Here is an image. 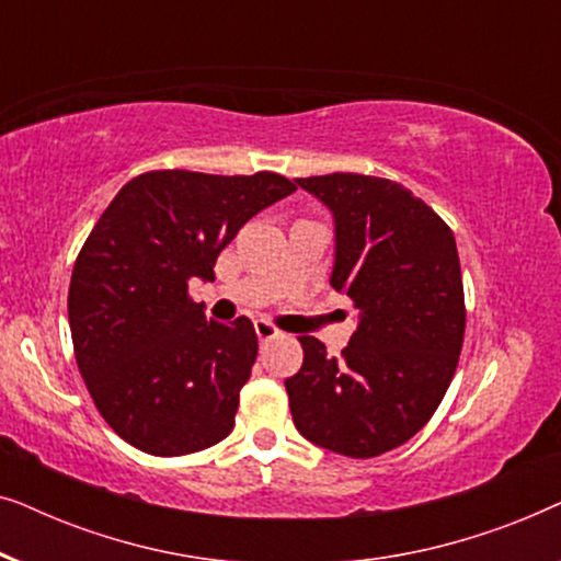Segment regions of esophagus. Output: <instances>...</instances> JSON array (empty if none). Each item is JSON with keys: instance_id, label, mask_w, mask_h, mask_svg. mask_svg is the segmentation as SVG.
Wrapping results in <instances>:
<instances>
[{"instance_id": "esophagus-1", "label": "esophagus", "mask_w": 561, "mask_h": 561, "mask_svg": "<svg viewBox=\"0 0 561 561\" xmlns=\"http://www.w3.org/2000/svg\"><path fill=\"white\" fill-rule=\"evenodd\" d=\"M255 334H257L260 342H267V340H275V336H280V329L275 327V324H271V321L257 319L255 321Z\"/></svg>"}]
</instances>
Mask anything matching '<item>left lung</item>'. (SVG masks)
Returning <instances> with one entry per match:
<instances>
[{
    "label": "left lung",
    "mask_w": 561,
    "mask_h": 561,
    "mask_svg": "<svg viewBox=\"0 0 561 561\" xmlns=\"http://www.w3.org/2000/svg\"><path fill=\"white\" fill-rule=\"evenodd\" d=\"M296 183L334 214L329 283L352 298L359 321L342 357L298 336L290 413L317 447L378 457L426 426L455 378L467 317L455 234L396 181L329 173Z\"/></svg>",
    "instance_id": "obj_1"
}]
</instances>
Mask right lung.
Returning a JSON list of instances; mask_svg holds the SVG:
<instances>
[{
	"label": "right lung",
	"mask_w": 561,
	"mask_h": 561,
	"mask_svg": "<svg viewBox=\"0 0 561 561\" xmlns=\"http://www.w3.org/2000/svg\"><path fill=\"white\" fill-rule=\"evenodd\" d=\"M294 191L271 171H150L99 217L73 265L68 324L81 378L127 444L181 457L232 432L257 357L255 327L206 319L188 280H214L244 221Z\"/></svg>",
	"instance_id": "obj_1"
}]
</instances>
